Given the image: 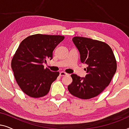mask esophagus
Listing matches in <instances>:
<instances>
[{"instance_id": "34e87169", "label": "esophagus", "mask_w": 129, "mask_h": 129, "mask_svg": "<svg viewBox=\"0 0 129 129\" xmlns=\"http://www.w3.org/2000/svg\"><path fill=\"white\" fill-rule=\"evenodd\" d=\"M68 75V74L66 73V72H60V76H67Z\"/></svg>"}]
</instances>
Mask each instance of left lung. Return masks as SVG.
<instances>
[{
    "label": "left lung",
    "instance_id": "8db88e82",
    "mask_svg": "<svg viewBox=\"0 0 129 129\" xmlns=\"http://www.w3.org/2000/svg\"><path fill=\"white\" fill-rule=\"evenodd\" d=\"M81 62L87 65V75L80 77L75 74L68 90L73 96L89 99L101 93L109 86L117 69V62L112 49L105 42L83 37H74Z\"/></svg>",
    "mask_w": 129,
    "mask_h": 129
}]
</instances>
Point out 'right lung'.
<instances>
[{
    "label": "right lung",
    "mask_w": 129,
    "mask_h": 129,
    "mask_svg": "<svg viewBox=\"0 0 129 129\" xmlns=\"http://www.w3.org/2000/svg\"><path fill=\"white\" fill-rule=\"evenodd\" d=\"M64 39L60 35L36 34L20 43L12 60L11 67L17 83L27 96L39 98L49 93L59 72L45 69L43 63L47 58L52 59L54 49Z\"/></svg>",
    "instance_id": "right-lung-1"
}]
</instances>
